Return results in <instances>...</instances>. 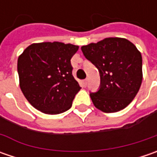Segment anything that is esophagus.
<instances>
[{"label": "esophagus", "mask_w": 157, "mask_h": 157, "mask_svg": "<svg viewBox=\"0 0 157 157\" xmlns=\"http://www.w3.org/2000/svg\"><path fill=\"white\" fill-rule=\"evenodd\" d=\"M87 82H88V78H86V79L84 80V84L86 86V85H87Z\"/></svg>", "instance_id": "34e87169"}]
</instances>
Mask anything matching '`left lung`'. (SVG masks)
Wrapping results in <instances>:
<instances>
[{"label":"left lung","instance_id":"1","mask_svg":"<svg viewBox=\"0 0 157 157\" xmlns=\"http://www.w3.org/2000/svg\"><path fill=\"white\" fill-rule=\"evenodd\" d=\"M81 51L100 71V88L90 94L95 107L115 113L129 105L142 81V55L136 45L125 38L108 37L82 46Z\"/></svg>","mask_w":157,"mask_h":157}]
</instances>
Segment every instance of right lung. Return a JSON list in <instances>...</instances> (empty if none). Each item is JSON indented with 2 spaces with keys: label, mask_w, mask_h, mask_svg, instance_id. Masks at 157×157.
Listing matches in <instances>:
<instances>
[{
  "label": "right lung",
  "mask_w": 157,
  "mask_h": 157,
  "mask_svg": "<svg viewBox=\"0 0 157 157\" xmlns=\"http://www.w3.org/2000/svg\"><path fill=\"white\" fill-rule=\"evenodd\" d=\"M78 46L59 42L32 44L17 61L20 87L39 111L58 114L71 108L80 86L72 76L71 58Z\"/></svg>",
  "instance_id": "1"
}]
</instances>
